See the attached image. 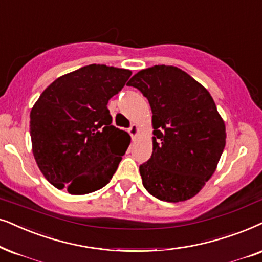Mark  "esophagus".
I'll return each mask as SVG.
<instances>
[{"mask_svg": "<svg viewBox=\"0 0 262 262\" xmlns=\"http://www.w3.org/2000/svg\"><path fill=\"white\" fill-rule=\"evenodd\" d=\"M128 134H130V136L132 138H135L136 136H137L138 134V126L136 124H132L130 128H128Z\"/></svg>", "mask_w": 262, "mask_h": 262, "instance_id": "34e87169", "label": "esophagus"}]
</instances>
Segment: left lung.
I'll return each mask as SVG.
<instances>
[{"instance_id": "obj_1", "label": "left lung", "mask_w": 262, "mask_h": 262, "mask_svg": "<svg viewBox=\"0 0 262 262\" xmlns=\"http://www.w3.org/2000/svg\"><path fill=\"white\" fill-rule=\"evenodd\" d=\"M127 85L148 98L152 113V154L139 166L143 186L161 201L193 198L225 148V124L212 96L184 71L165 64L139 71Z\"/></svg>"}]
</instances>
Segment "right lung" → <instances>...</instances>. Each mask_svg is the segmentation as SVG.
Wrapping results in <instances>:
<instances>
[{
	"label": "right lung",
	"instance_id": "right-lung-1",
	"mask_svg": "<svg viewBox=\"0 0 262 262\" xmlns=\"http://www.w3.org/2000/svg\"><path fill=\"white\" fill-rule=\"evenodd\" d=\"M131 74L94 63L57 78L40 94L30 114V135L50 184L84 195L110 183L131 137L112 125L107 103Z\"/></svg>",
	"mask_w": 262,
	"mask_h": 262
}]
</instances>
